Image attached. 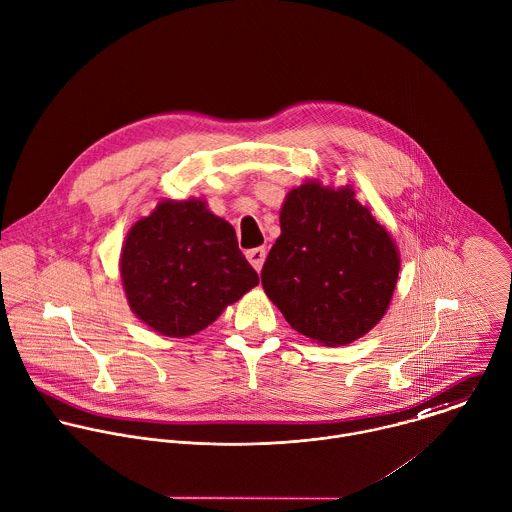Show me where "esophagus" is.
I'll use <instances>...</instances> for the list:
<instances>
[{"mask_svg":"<svg viewBox=\"0 0 512 512\" xmlns=\"http://www.w3.org/2000/svg\"><path fill=\"white\" fill-rule=\"evenodd\" d=\"M247 259H249V263L257 269V271H261V267H263V263H265V257H267V251H265V247H255V249H249L247 253Z\"/></svg>","mask_w":512,"mask_h":512,"instance_id":"34e87169","label":"esophagus"}]
</instances>
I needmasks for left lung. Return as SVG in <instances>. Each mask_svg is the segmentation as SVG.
<instances>
[{
  "mask_svg": "<svg viewBox=\"0 0 512 512\" xmlns=\"http://www.w3.org/2000/svg\"><path fill=\"white\" fill-rule=\"evenodd\" d=\"M397 277L395 243L353 189L309 181L287 195L261 283L297 333L329 347L363 337L385 315Z\"/></svg>",
  "mask_w": 512,
  "mask_h": 512,
  "instance_id": "obj_1",
  "label": "left lung"
}]
</instances>
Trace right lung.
Listing matches in <instances>:
<instances>
[{
	"label": "right lung",
	"instance_id": "add662e5",
	"mask_svg": "<svg viewBox=\"0 0 512 512\" xmlns=\"http://www.w3.org/2000/svg\"><path fill=\"white\" fill-rule=\"evenodd\" d=\"M131 311L167 337H187L259 283L235 229L203 201H163L139 219L121 251Z\"/></svg>",
	"mask_w": 512,
	"mask_h": 512
}]
</instances>
